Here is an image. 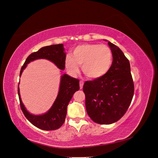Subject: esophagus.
<instances>
[{
  "label": "esophagus",
  "instance_id": "1",
  "mask_svg": "<svg viewBox=\"0 0 158 158\" xmlns=\"http://www.w3.org/2000/svg\"><path fill=\"white\" fill-rule=\"evenodd\" d=\"M83 85H84V82L82 80H80V89H82Z\"/></svg>",
  "mask_w": 158,
  "mask_h": 158
}]
</instances>
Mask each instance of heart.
Wrapping results in <instances>:
<instances>
[{
  "mask_svg": "<svg viewBox=\"0 0 158 158\" xmlns=\"http://www.w3.org/2000/svg\"><path fill=\"white\" fill-rule=\"evenodd\" d=\"M113 54L106 45H78L66 59V67L73 75L78 73V66L87 78L95 79L106 74L112 64Z\"/></svg>",
  "mask_w": 158,
  "mask_h": 158,
  "instance_id": "1",
  "label": "heart"
}]
</instances>
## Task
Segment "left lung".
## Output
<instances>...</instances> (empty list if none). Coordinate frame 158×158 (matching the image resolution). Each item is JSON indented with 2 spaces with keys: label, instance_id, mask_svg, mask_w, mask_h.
Masks as SVG:
<instances>
[{
  "label": "left lung",
  "instance_id": "8db88e82",
  "mask_svg": "<svg viewBox=\"0 0 158 158\" xmlns=\"http://www.w3.org/2000/svg\"><path fill=\"white\" fill-rule=\"evenodd\" d=\"M108 45L113 54L111 67L102 77L83 85L87 113L101 125L117 122L125 114L135 91L129 60L117 45L109 41Z\"/></svg>",
  "mask_w": 158,
  "mask_h": 158
}]
</instances>
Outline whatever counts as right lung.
Returning a JSON list of instances; mask_svg holds the SVG:
<instances>
[{"label": "right lung", "mask_w": 158, "mask_h": 158, "mask_svg": "<svg viewBox=\"0 0 158 158\" xmlns=\"http://www.w3.org/2000/svg\"><path fill=\"white\" fill-rule=\"evenodd\" d=\"M39 59L49 60L55 63L60 70L65 68L66 54L63 44L51 45L44 47L28 56L24 64L22 66L20 76L28 63ZM19 86V83H18ZM80 89L79 80L64 74L61 76L59 92L51 108L46 113L41 115H33L27 112L23 106L20 95V89L18 87V93L22 111L26 118L32 125L44 131H53L59 128L65 121L66 109L74 94Z\"/></svg>", "instance_id": "1"}]
</instances>
